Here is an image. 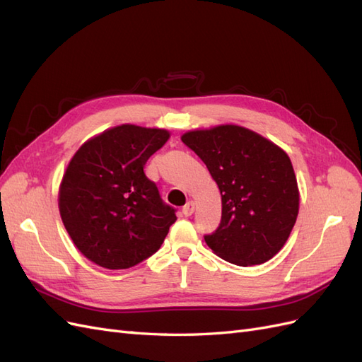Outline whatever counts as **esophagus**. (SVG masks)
Instances as JSON below:
<instances>
[{
	"label": "esophagus",
	"instance_id": "34e87169",
	"mask_svg": "<svg viewBox=\"0 0 362 362\" xmlns=\"http://www.w3.org/2000/svg\"><path fill=\"white\" fill-rule=\"evenodd\" d=\"M193 211H194V204H193L192 201H189L187 204H185V205L182 206V214H184L185 217L192 216V214H193Z\"/></svg>",
	"mask_w": 362,
	"mask_h": 362
}]
</instances>
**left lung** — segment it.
<instances>
[{
	"label": "left lung",
	"instance_id": "8db88e82",
	"mask_svg": "<svg viewBox=\"0 0 362 362\" xmlns=\"http://www.w3.org/2000/svg\"><path fill=\"white\" fill-rule=\"evenodd\" d=\"M222 194L221 225L204 235L214 254L237 266L262 264L286 245L299 213L288 156L247 128L221 125L185 133Z\"/></svg>",
	"mask_w": 362,
	"mask_h": 362
}]
</instances>
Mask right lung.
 <instances>
[{
    "label": "right lung",
    "mask_w": 362,
    "mask_h": 362,
    "mask_svg": "<svg viewBox=\"0 0 362 362\" xmlns=\"http://www.w3.org/2000/svg\"><path fill=\"white\" fill-rule=\"evenodd\" d=\"M166 129L120 125L76 151L63 175L59 208L81 254L105 269H128L160 249L177 210L145 175Z\"/></svg>",
    "instance_id": "add662e5"
}]
</instances>
